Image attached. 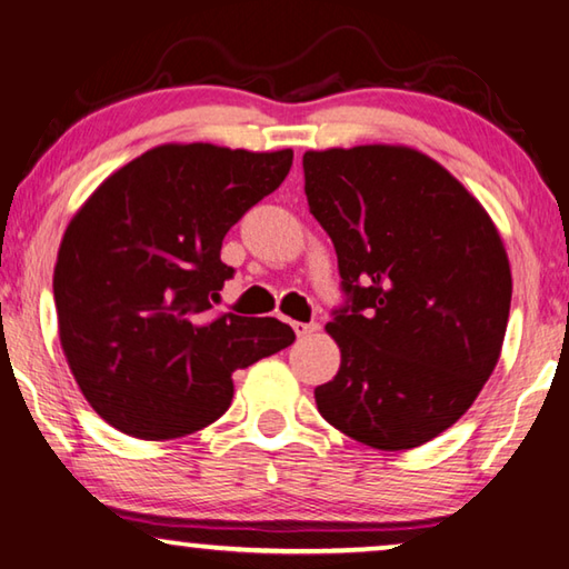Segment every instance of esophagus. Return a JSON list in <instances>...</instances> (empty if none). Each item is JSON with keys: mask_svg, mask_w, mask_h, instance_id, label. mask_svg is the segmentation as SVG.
<instances>
[{"mask_svg": "<svg viewBox=\"0 0 569 569\" xmlns=\"http://www.w3.org/2000/svg\"><path fill=\"white\" fill-rule=\"evenodd\" d=\"M291 326H293V331H296V336H301V339H303V336H311V333H316V331H319V323H316V321H311V323H301V321H293Z\"/></svg>", "mask_w": 569, "mask_h": 569, "instance_id": "34e87169", "label": "esophagus"}]
</instances>
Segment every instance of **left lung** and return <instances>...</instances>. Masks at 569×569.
<instances>
[{"label":"left lung","instance_id":"obj_1","mask_svg":"<svg viewBox=\"0 0 569 569\" xmlns=\"http://www.w3.org/2000/svg\"><path fill=\"white\" fill-rule=\"evenodd\" d=\"M303 178L343 291L326 323L341 366L316 407L366 447H421L497 366L512 303L502 238L455 176L411 148L311 150Z\"/></svg>","mask_w":569,"mask_h":569}]
</instances>
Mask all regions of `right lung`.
<instances>
[{"mask_svg": "<svg viewBox=\"0 0 569 569\" xmlns=\"http://www.w3.org/2000/svg\"><path fill=\"white\" fill-rule=\"evenodd\" d=\"M293 150L192 142L134 158L64 230L54 306L67 363L100 417L138 439H176L223 417L236 369L296 341L288 323L213 316L233 268L230 228L281 186Z\"/></svg>", "mask_w": 569, "mask_h": 569, "instance_id": "obj_1", "label": "right lung"}]
</instances>
